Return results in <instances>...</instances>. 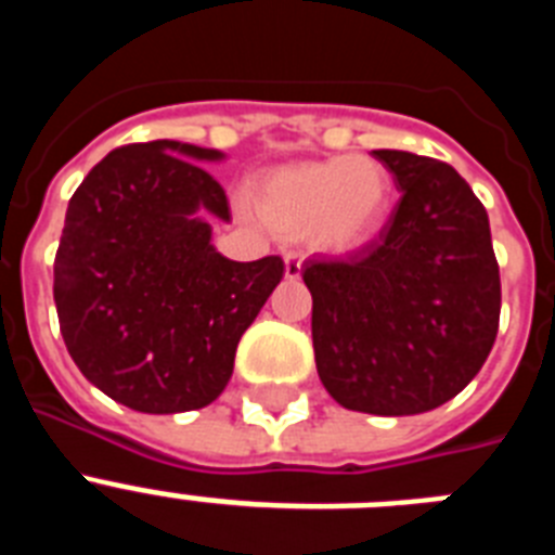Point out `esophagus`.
Segmentation results:
<instances>
[{
  "label": "esophagus",
  "mask_w": 555,
  "mask_h": 555,
  "mask_svg": "<svg viewBox=\"0 0 555 555\" xmlns=\"http://www.w3.org/2000/svg\"><path fill=\"white\" fill-rule=\"evenodd\" d=\"M283 261H286V278L297 281L302 274V255L300 253H286L283 255Z\"/></svg>",
  "instance_id": "esophagus-1"
}]
</instances>
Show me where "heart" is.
<instances>
[{"mask_svg": "<svg viewBox=\"0 0 555 555\" xmlns=\"http://www.w3.org/2000/svg\"><path fill=\"white\" fill-rule=\"evenodd\" d=\"M391 178L372 158L333 155L283 166L261 180L255 208L263 222L288 238H302L325 253H352L384 228Z\"/></svg>", "mask_w": 555, "mask_h": 555, "instance_id": "heart-1", "label": "heart"}]
</instances>
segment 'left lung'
Wrapping results in <instances>:
<instances>
[{
  "instance_id": "8db88e82",
  "label": "left lung",
  "mask_w": 555,
  "mask_h": 555,
  "mask_svg": "<svg viewBox=\"0 0 555 555\" xmlns=\"http://www.w3.org/2000/svg\"><path fill=\"white\" fill-rule=\"evenodd\" d=\"M400 203L347 261L302 263L322 386L338 405L411 416L453 400L498 336L500 272L487 208L442 160L372 150Z\"/></svg>"
}]
</instances>
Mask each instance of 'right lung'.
I'll list each match as a JSON object with an SVG mask.
<instances>
[{
  "instance_id": "1",
  "label": "right lung",
  "mask_w": 555,
  "mask_h": 555,
  "mask_svg": "<svg viewBox=\"0 0 555 555\" xmlns=\"http://www.w3.org/2000/svg\"><path fill=\"white\" fill-rule=\"evenodd\" d=\"M224 152L180 141L113 150L68 199L55 255L63 341L82 375L141 414L214 403L235 347L283 278V261H230L210 222L224 189L199 164Z\"/></svg>"
}]
</instances>
